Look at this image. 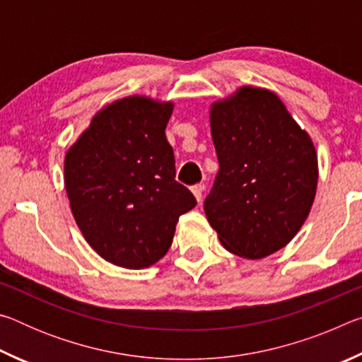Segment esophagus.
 Here are the masks:
<instances>
[{
	"label": "esophagus",
	"mask_w": 362,
	"mask_h": 362,
	"mask_svg": "<svg viewBox=\"0 0 362 362\" xmlns=\"http://www.w3.org/2000/svg\"><path fill=\"white\" fill-rule=\"evenodd\" d=\"M203 189H204L203 183L192 187V193L194 194V198H196V201H198V203H201V198H203Z\"/></svg>",
	"instance_id": "esophagus-1"
}]
</instances>
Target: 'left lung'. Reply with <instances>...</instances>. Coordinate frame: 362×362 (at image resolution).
I'll return each mask as SVG.
<instances>
[{
	"mask_svg": "<svg viewBox=\"0 0 362 362\" xmlns=\"http://www.w3.org/2000/svg\"><path fill=\"white\" fill-rule=\"evenodd\" d=\"M209 121L220 169L206 217L226 250L265 259L292 241L313 206V140L276 93L254 86L214 102Z\"/></svg>",
	"mask_w": 362,
	"mask_h": 362,
	"instance_id": "obj_1",
	"label": "left lung"
}]
</instances>
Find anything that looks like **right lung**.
I'll use <instances>...</instances> for the list:
<instances>
[{"label": "right lung", "mask_w": 362, "mask_h": 362, "mask_svg": "<svg viewBox=\"0 0 362 362\" xmlns=\"http://www.w3.org/2000/svg\"><path fill=\"white\" fill-rule=\"evenodd\" d=\"M173 100L127 95L97 112L65 153L64 182L84 240L103 260L142 269L163 259L192 192L175 182Z\"/></svg>", "instance_id": "add662e5"}]
</instances>
